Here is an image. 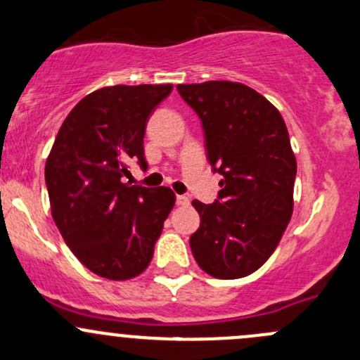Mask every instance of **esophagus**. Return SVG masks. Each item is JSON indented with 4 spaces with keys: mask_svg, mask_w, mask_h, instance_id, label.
Listing matches in <instances>:
<instances>
[{
    "mask_svg": "<svg viewBox=\"0 0 360 360\" xmlns=\"http://www.w3.org/2000/svg\"><path fill=\"white\" fill-rule=\"evenodd\" d=\"M176 202H177V205L188 207V205H190V196H186V195H177V196H176Z\"/></svg>",
    "mask_w": 360,
    "mask_h": 360,
    "instance_id": "1",
    "label": "esophagus"
}]
</instances>
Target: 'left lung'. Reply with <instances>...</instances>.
I'll return each mask as SVG.
<instances>
[{"instance_id": "8db88e82", "label": "left lung", "mask_w": 360, "mask_h": 360, "mask_svg": "<svg viewBox=\"0 0 360 360\" xmlns=\"http://www.w3.org/2000/svg\"><path fill=\"white\" fill-rule=\"evenodd\" d=\"M196 112L221 191L210 205L193 200L200 228L193 257L207 274L238 279L272 255L291 214L297 160L278 108L248 86L231 81L177 84Z\"/></svg>"}]
</instances>
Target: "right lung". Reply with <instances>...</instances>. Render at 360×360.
Here are the masks:
<instances>
[{"label":"right lung","mask_w":360,"mask_h":360,"mask_svg":"<svg viewBox=\"0 0 360 360\" xmlns=\"http://www.w3.org/2000/svg\"><path fill=\"white\" fill-rule=\"evenodd\" d=\"M170 91L172 84L93 91L72 108L53 143L44 169L53 221L82 266L101 278L141 274L176 203L170 188L124 183L131 160L148 167L146 122Z\"/></svg>","instance_id":"right-lung-1"}]
</instances>
